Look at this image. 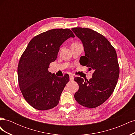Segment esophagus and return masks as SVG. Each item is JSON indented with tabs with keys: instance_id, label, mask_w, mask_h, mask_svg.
Masks as SVG:
<instances>
[{
	"instance_id": "obj_1",
	"label": "esophagus",
	"mask_w": 135,
	"mask_h": 135,
	"mask_svg": "<svg viewBox=\"0 0 135 135\" xmlns=\"http://www.w3.org/2000/svg\"><path fill=\"white\" fill-rule=\"evenodd\" d=\"M70 81L74 80V76H73V75H70Z\"/></svg>"
}]
</instances>
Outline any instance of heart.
Here are the masks:
<instances>
[{"mask_svg":"<svg viewBox=\"0 0 135 135\" xmlns=\"http://www.w3.org/2000/svg\"><path fill=\"white\" fill-rule=\"evenodd\" d=\"M74 43H73V44H74Z\"/></svg>","mask_w":135,"mask_h":135,"instance_id":"heart-1","label":"heart"}]
</instances>
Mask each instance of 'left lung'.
Instances as JSON below:
<instances>
[{"label": "left lung", "instance_id": "1", "mask_svg": "<svg viewBox=\"0 0 135 135\" xmlns=\"http://www.w3.org/2000/svg\"><path fill=\"white\" fill-rule=\"evenodd\" d=\"M84 47L85 56L81 65L93 70L92 78H75L79 89L74 95L77 103L83 107H99L113 93L119 75V68L114 48L104 36L88 28H72Z\"/></svg>", "mask_w": 135, "mask_h": 135}]
</instances>
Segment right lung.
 <instances>
[{"mask_svg":"<svg viewBox=\"0 0 135 135\" xmlns=\"http://www.w3.org/2000/svg\"><path fill=\"white\" fill-rule=\"evenodd\" d=\"M75 36L69 28H55L42 32L28 43L20 58L18 80L20 90L28 104L39 110L54 108L59 103L61 94L69 81V75L62 78L49 72L60 47Z\"/></svg>","mask_w":135,"mask_h":135,"instance_id":"right-lung-1","label":"right lung"}]
</instances>
